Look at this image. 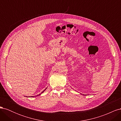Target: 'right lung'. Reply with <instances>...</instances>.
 Here are the masks:
<instances>
[{
	"label": "right lung",
	"instance_id": "1",
	"mask_svg": "<svg viewBox=\"0 0 121 121\" xmlns=\"http://www.w3.org/2000/svg\"><path fill=\"white\" fill-rule=\"evenodd\" d=\"M46 89H46H45L44 90H43V91H42V92H41V93H40L39 94L37 95V96H39V95H41V93H43V92H44V91H45V90ZM34 96H31V97H34ZM26 97H28V96H26Z\"/></svg>",
	"mask_w": 121,
	"mask_h": 121
}]
</instances>
